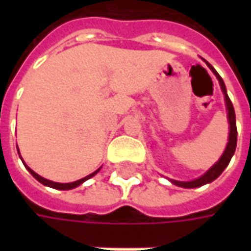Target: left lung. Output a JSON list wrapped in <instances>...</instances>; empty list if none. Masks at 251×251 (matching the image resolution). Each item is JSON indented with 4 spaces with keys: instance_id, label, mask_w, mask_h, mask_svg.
<instances>
[{
    "instance_id": "left-lung-1",
    "label": "left lung",
    "mask_w": 251,
    "mask_h": 251,
    "mask_svg": "<svg viewBox=\"0 0 251 251\" xmlns=\"http://www.w3.org/2000/svg\"><path fill=\"white\" fill-rule=\"evenodd\" d=\"M207 63V62H205ZM207 66L210 68L211 71L215 74V76L218 77L219 80V84H221L222 91H223V95H225V102H226L227 107V118H228V124H230V134H228V142H227V147L225 149V152L221 156V158L216 161L212 167H211L207 172H205L203 176H200L199 179L191 180V181H177V180H171L172 184L177 185V187H183V188H196V187H201V185L208 184L211 181H214L216 177H219L222 175V172L226 169V167L230 163V160L234 156L235 153V148H237V122H235V111H234V106H232L231 100L228 98L226 91V86H225V82L221 77V75L215 71V68L211 66L210 63H207Z\"/></svg>"
}]
</instances>
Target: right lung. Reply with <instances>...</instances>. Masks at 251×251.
Instances as JSON below:
<instances>
[{
	"instance_id": "obj_1",
	"label": "right lung",
	"mask_w": 251,
	"mask_h": 251,
	"mask_svg": "<svg viewBox=\"0 0 251 251\" xmlns=\"http://www.w3.org/2000/svg\"><path fill=\"white\" fill-rule=\"evenodd\" d=\"M21 160H23V158H21ZM24 165H25V163H24ZM25 168L28 169V171H29V174L32 175V176H33V177H35L37 181H40L41 184H44V185H47V187H51V188H55V189H72V188H75V187H77V185H80L82 183H84V181L90 179V177H93L94 175L98 174L99 169H100V168L97 169V171H95V172H93L91 175H88V176H86V177H83V179H80V180H76V181H74V183H55V181H51V180H47V179H44V177H41L40 175H37L35 171H32V169H30L28 165H25Z\"/></svg>"
}]
</instances>
